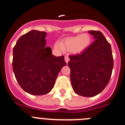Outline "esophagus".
Segmentation results:
<instances>
[{
    "instance_id": "esophagus-1",
    "label": "esophagus",
    "mask_w": 125,
    "mask_h": 125,
    "mask_svg": "<svg viewBox=\"0 0 125 125\" xmlns=\"http://www.w3.org/2000/svg\"><path fill=\"white\" fill-rule=\"evenodd\" d=\"M70 59L68 56H65V61H66V63H68V62L69 61Z\"/></svg>"
}]
</instances>
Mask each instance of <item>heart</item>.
Masks as SVG:
<instances>
[{
  "label": "heart",
  "instance_id": "obj_1",
  "mask_svg": "<svg viewBox=\"0 0 125 125\" xmlns=\"http://www.w3.org/2000/svg\"><path fill=\"white\" fill-rule=\"evenodd\" d=\"M91 36L88 34H79L74 37L67 38L61 42L60 46L56 44V48L59 50L71 51L74 53H80L91 44Z\"/></svg>",
  "mask_w": 125,
  "mask_h": 125
}]
</instances>
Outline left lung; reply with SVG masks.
<instances>
[{
  "label": "left lung",
  "instance_id": "8db88e82",
  "mask_svg": "<svg viewBox=\"0 0 125 125\" xmlns=\"http://www.w3.org/2000/svg\"><path fill=\"white\" fill-rule=\"evenodd\" d=\"M95 41L83 52L69 56L71 81L76 94L96 96L108 84L113 68L110 44L98 31H89Z\"/></svg>",
  "mask_w": 125,
  "mask_h": 125
}]
</instances>
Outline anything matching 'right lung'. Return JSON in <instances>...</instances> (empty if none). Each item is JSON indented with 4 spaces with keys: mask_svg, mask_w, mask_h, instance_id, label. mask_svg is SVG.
I'll use <instances>...</instances> for the list:
<instances>
[{
    "mask_svg": "<svg viewBox=\"0 0 125 125\" xmlns=\"http://www.w3.org/2000/svg\"><path fill=\"white\" fill-rule=\"evenodd\" d=\"M46 36L45 32L33 30L20 37L13 49L15 78L22 89L33 95L49 93L66 64L63 56L56 57L46 47Z\"/></svg>",
    "mask_w": 125,
    "mask_h": 125,
    "instance_id": "obj_1",
    "label": "right lung"
}]
</instances>
